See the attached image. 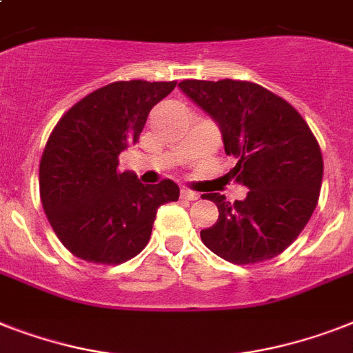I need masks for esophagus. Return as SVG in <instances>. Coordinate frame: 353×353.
Masks as SVG:
<instances>
[{
    "label": "esophagus",
    "mask_w": 353,
    "mask_h": 353,
    "mask_svg": "<svg viewBox=\"0 0 353 353\" xmlns=\"http://www.w3.org/2000/svg\"><path fill=\"white\" fill-rule=\"evenodd\" d=\"M181 199H186V201H196V199H199V194L194 190H185V188H183Z\"/></svg>",
    "instance_id": "esophagus-1"
}]
</instances>
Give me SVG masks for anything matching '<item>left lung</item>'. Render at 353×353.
Instances as JSON below:
<instances>
[{
    "instance_id": "8db88e82",
    "label": "left lung",
    "mask_w": 353,
    "mask_h": 353,
    "mask_svg": "<svg viewBox=\"0 0 353 353\" xmlns=\"http://www.w3.org/2000/svg\"><path fill=\"white\" fill-rule=\"evenodd\" d=\"M183 92L221 127L230 174L248 188L243 201L216 203V225L201 241L221 259L254 265L279 256L296 241L319 201L323 154L299 112L257 83L239 79L179 83Z\"/></svg>"
}]
</instances>
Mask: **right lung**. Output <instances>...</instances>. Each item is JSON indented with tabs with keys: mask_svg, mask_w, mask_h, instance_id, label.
Returning a JSON list of instances; mask_svg holds the SVG:
<instances>
[{
	"mask_svg": "<svg viewBox=\"0 0 353 353\" xmlns=\"http://www.w3.org/2000/svg\"><path fill=\"white\" fill-rule=\"evenodd\" d=\"M177 81H114L68 108L39 161V197L57 239L96 265H121L147 246L157 208L177 201L172 179L141 185L119 172V154L137 143L150 110Z\"/></svg>",
	"mask_w": 353,
	"mask_h": 353,
	"instance_id": "add662e5",
	"label": "right lung"
}]
</instances>
